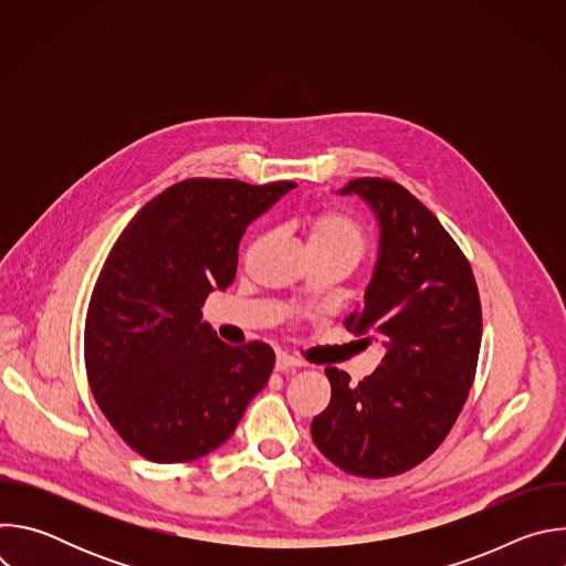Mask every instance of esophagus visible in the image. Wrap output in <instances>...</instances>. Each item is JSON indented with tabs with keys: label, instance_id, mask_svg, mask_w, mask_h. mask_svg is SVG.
Returning <instances> with one entry per match:
<instances>
[{
	"label": "esophagus",
	"instance_id": "1",
	"mask_svg": "<svg viewBox=\"0 0 566 566\" xmlns=\"http://www.w3.org/2000/svg\"><path fill=\"white\" fill-rule=\"evenodd\" d=\"M304 367V363L295 356H289V354H277V360H275V369L277 371H291V369H300Z\"/></svg>",
	"mask_w": 566,
	"mask_h": 566
}]
</instances>
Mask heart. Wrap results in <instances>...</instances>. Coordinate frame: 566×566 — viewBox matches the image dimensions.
<instances>
[{
  "label": "heart",
  "mask_w": 566,
  "mask_h": 566,
  "mask_svg": "<svg viewBox=\"0 0 566 566\" xmlns=\"http://www.w3.org/2000/svg\"><path fill=\"white\" fill-rule=\"evenodd\" d=\"M308 249L343 253L358 264L369 249V234L354 214L338 208H327L311 219Z\"/></svg>",
  "instance_id": "heart-1"
}]
</instances>
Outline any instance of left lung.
Here are the masks:
<instances>
[{"mask_svg":"<svg viewBox=\"0 0 566 566\" xmlns=\"http://www.w3.org/2000/svg\"><path fill=\"white\" fill-rule=\"evenodd\" d=\"M343 192L369 201L380 223L374 277L345 325L376 334L387 352L358 385L325 369L332 400L311 437L340 470L382 479L412 470L450 434L476 374L481 302L468 258L410 190L360 177Z\"/></svg>","mask_w":566,"mask_h":566,"instance_id":"left-lung-1","label":"left lung"}]
</instances>
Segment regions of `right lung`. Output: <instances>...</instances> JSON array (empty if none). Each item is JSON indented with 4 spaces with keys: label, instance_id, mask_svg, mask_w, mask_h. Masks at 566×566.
I'll use <instances>...</instances> for the list:
<instances>
[{
    "label": "right lung",
    "instance_id": "add662e5",
    "mask_svg": "<svg viewBox=\"0 0 566 566\" xmlns=\"http://www.w3.org/2000/svg\"><path fill=\"white\" fill-rule=\"evenodd\" d=\"M291 188L186 179L116 239L87 308L85 367L98 408L140 457L186 463L212 452L266 385L275 352L221 343L201 306L232 284L247 226Z\"/></svg>",
    "mask_w": 566,
    "mask_h": 566
}]
</instances>
